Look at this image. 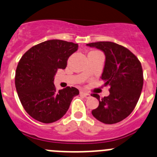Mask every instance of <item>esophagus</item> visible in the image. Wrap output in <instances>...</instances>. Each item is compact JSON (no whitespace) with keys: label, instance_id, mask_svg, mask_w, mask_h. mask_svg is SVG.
<instances>
[{"label":"esophagus","instance_id":"esophagus-1","mask_svg":"<svg viewBox=\"0 0 157 157\" xmlns=\"http://www.w3.org/2000/svg\"><path fill=\"white\" fill-rule=\"evenodd\" d=\"M80 94H81L82 96H83V97H85V98H90V94H88V93L86 92H84V91H82V92H80Z\"/></svg>","mask_w":157,"mask_h":157}]
</instances>
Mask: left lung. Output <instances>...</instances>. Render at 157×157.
<instances>
[{
  "mask_svg": "<svg viewBox=\"0 0 157 157\" xmlns=\"http://www.w3.org/2000/svg\"><path fill=\"white\" fill-rule=\"evenodd\" d=\"M86 45L105 52L101 79L105 86H110L108 97L101 98L98 94H91L99 101L92 115L105 124L119 123L133 112L139 100L144 80L141 62L128 48L116 43L98 41Z\"/></svg>",
  "mask_w": 157,
  "mask_h": 157,
  "instance_id": "1",
  "label": "left lung"
}]
</instances>
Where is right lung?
I'll return each instance as SVG.
<instances>
[{"label": "right lung", "mask_w": 157, "mask_h": 157, "mask_svg": "<svg viewBox=\"0 0 157 157\" xmlns=\"http://www.w3.org/2000/svg\"><path fill=\"white\" fill-rule=\"evenodd\" d=\"M78 45L62 40H48L23 54L16 67L15 84L25 111L34 120L51 123L61 119L72 99L79 94L75 87L57 91L53 83L58 69H65L67 59Z\"/></svg>", "instance_id": "1"}]
</instances>
